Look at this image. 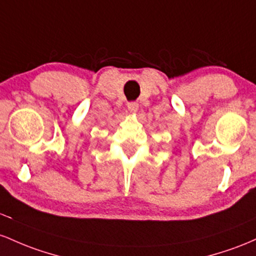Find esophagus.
Returning <instances> with one entry per match:
<instances>
[{"instance_id": "esophagus-1", "label": "esophagus", "mask_w": 256, "mask_h": 256, "mask_svg": "<svg viewBox=\"0 0 256 256\" xmlns=\"http://www.w3.org/2000/svg\"><path fill=\"white\" fill-rule=\"evenodd\" d=\"M127 106H128L129 112L136 114L138 111H139V104H138V102H128Z\"/></svg>"}]
</instances>
